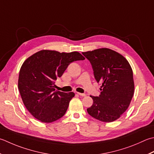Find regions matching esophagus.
Masks as SVG:
<instances>
[{"instance_id":"34e87169","label":"esophagus","mask_w":154,"mask_h":154,"mask_svg":"<svg viewBox=\"0 0 154 154\" xmlns=\"http://www.w3.org/2000/svg\"><path fill=\"white\" fill-rule=\"evenodd\" d=\"M78 95H80V96H82V97H85V96H86V95L85 94V93H77Z\"/></svg>"}]
</instances>
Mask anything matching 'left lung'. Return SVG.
<instances>
[{
  "label": "left lung",
  "instance_id": "obj_1",
  "mask_svg": "<svg viewBox=\"0 0 154 154\" xmlns=\"http://www.w3.org/2000/svg\"><path fill=\"white\" fill-rule=\"evenodd\" d=\"M82 54L91 63L96 81L102 85L101 95L91 96L93 103L87 112L101 122L115 121L127 110L133 97L131 66L124 57L107 48Z\"/></svg>",
  "mask_w": 154,
  "mask_h": 154
}]
</instances>
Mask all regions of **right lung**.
<instances>
[{"label": "right lung", "mask_w": 154, "mask_h": 154, "mask_svg": "<svg viewBox=\"0 0 154 154\" xmlns=\"http://www.w3.org/2000/svg\"><path fill=\"white\" fill-rule=\"evenodd\" d=\"M84 59L76 51L42 50L23 63L18 86L23 103L32 116L42 122L51 123L65 115L75 93L57 91L55 81L70 63Z\"/></svg>", "instance_id": "add662e5"}]
</instances>
